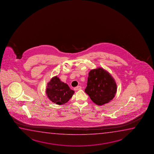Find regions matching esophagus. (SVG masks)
Listing matches in <instances>:
<instances>
[{"instance_id": "esophagus-1", "label": "esophagus", "mask_w": 154, "mask_h": 154, "mask_svg": "<svg viewBox=\"0 0 154 154\" xmlns=\"http://www.w3.org/2000/svg\"><path fill=\"white\" fill-rule=\"evenodd\" d=\"M81 88H82L81 86H77L76 88H74V90H75V91H78V90H81Z\"/></svg>"}]
</instances>
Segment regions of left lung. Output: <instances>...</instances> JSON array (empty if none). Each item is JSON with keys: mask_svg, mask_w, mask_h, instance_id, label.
Listing matches in <instances>:
<instances>
[{"mask_svg": "<svg viewBox=\"0 0 154 154\" xmlns=\"http://www.w3.org/2000/svg\"><path fill=\"white\" fill-rule=\"evenodd\" d=\"M85 92L95 104L102 106L113 99L117 92L114 78L104 69L98 68L90 71Z\"/></svg>", "mask_w": 154, "mask_h": 154, "instance_id": "1", "label": "left lung"}]
</instances>
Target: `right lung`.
I'll use <instances>...</instances> for the list:
<instances>
[{
    "mask_svg": "<svg viewBox=\"0 0 154 154\" xmlns=\"http://www.w3.org/2000/svg\"><path fill=\"white\" fill-rule=\"evenodd\" d=\"M46 93L52 102L62 105L71 99L75 92L66 84L60 81L59 77L55 76L48 83Z\"/></svg>",
    "mask_w": 154,
    "mask_h": 154,
    "instance_id": "obj_1",
    "label": "right lung"
}]
</instances>
